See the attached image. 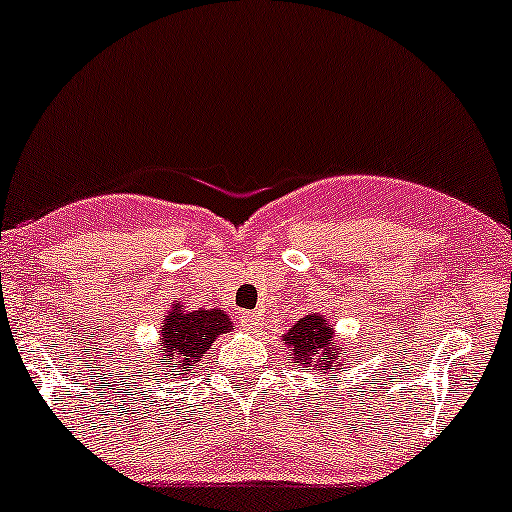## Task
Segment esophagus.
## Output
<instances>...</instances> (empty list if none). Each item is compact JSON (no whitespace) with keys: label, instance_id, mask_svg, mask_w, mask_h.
I'll return each instance as SVG.
<instances>
[{"label":"esophagus","instance_id":"1","mask_svg":"<svg viewBox=\"0 0 512 512\" xmlns=\"http://www.w3.org/2000/svg\"><path fill=\"white\" fill-rule=\"evenodd\" d=\"M240 318H243L245 328H250V330H260V328H262L260 313H250V311H247V313H243V316H240Z\"/></svg>","mask_w":512,"mask_h":512}]
</instances>
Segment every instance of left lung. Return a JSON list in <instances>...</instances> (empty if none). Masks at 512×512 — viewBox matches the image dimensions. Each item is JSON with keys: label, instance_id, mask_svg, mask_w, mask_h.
<instances>
[{"label": "left lung", "instance_id": "1", "mask_svg": "<svg viewBox=\"0 0 512 512\" xmlns=\"http://www.w3.org/2000/svg\"><path fill=\"white\" fill-rule=\"evenodd\" d=\"M286 355H291L296 364L301 367H316L318 372L330 376H338V369L345 372L342 367V347L335 340L333 328L328 325V320L318 313L296 320L294 328L284 335Z\"/></svg>", "mask_w": 512, "mask_h": 512}]
</instances>
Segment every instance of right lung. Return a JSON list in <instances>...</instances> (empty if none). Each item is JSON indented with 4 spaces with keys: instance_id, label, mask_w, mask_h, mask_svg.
I'll return each mask as SVG.
<instances>
[{
    "instance_id": "1",
    "label": "right lung",
    "mask_w": 512,
    "mask_h": 512,
    "mask_svg": "<svg viewBox=\"0 0 512 512\" xmlns=\"http://www.w3.org/2000/svg\"><path fill=\"white\" fill-rule=\"evenodd\" d=\"M230 330H233V325H230L226 311H218V308L184 311L179 303H172V311L165 316L160 333V355L165 359L160 364L172 367L170 372H179L170 374L172 379H177V376L184 379L201 359L209 355L218 335L230 333ZM160 372H165V367Z\"/></svg>"
}]
</instances>
